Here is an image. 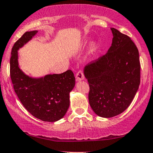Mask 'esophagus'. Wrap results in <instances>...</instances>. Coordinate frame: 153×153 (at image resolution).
Returning <instances> with one entry per match:
<instances>
[{
  "label": "esophagus",
  "instance_id": "obj_1",
  "mask_svg": "<svg viewBox=\"0 0 153 153\" xmlns=\"http://www.w3.org/2000/svg\"><path fill=\"white\" fill-rule=\"evenodd\" d=\"M76 79L77 81H80V80H83L84 79V72L82 70H79L78 72L76 73Z\"/></svg>",
  "mask_w": 153,
  "mask_h": 153
}]
</instances>
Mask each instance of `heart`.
I'll use <instances>...</instances> for the list:
<instances>
[{
  "label": "heart",
  "instance_id": "1",
  "mask_svg": "<svg viewBox=\"0 0 153 153\" xmlns=\"http://www.w3.org/2000/svg\"><path fill=\"white\" fill-rule=\"evenodd\" d=\"M97 48V44H95L94 42H92L90 45V46H89V53H92L93 52H94L95 50H96Z\"/></svg>",
  "mask_w": 153,
  "mask_h": 153
}]
</instances>
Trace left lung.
Wrapping results in <instances>:
<instances>
[{"label":"left lung","mask_w":153,"mask_h":153,"mask_svg":"<svg viewBox=\"0 0 153 153\" xmlns=\"http://www.w3.org/2000/svg\"><path fill=\"white\" fill-rule=\"evenodd\" d=\"M112 46L107 53L84 68L89 85L91 109L102 117H112L126 109L140 83L137 46L128 36L112 28Z\"/></svg>","instance_id":"obj_1"}]
</instances>
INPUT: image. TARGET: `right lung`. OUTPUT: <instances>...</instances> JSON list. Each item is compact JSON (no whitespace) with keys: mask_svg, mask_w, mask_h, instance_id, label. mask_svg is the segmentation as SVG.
Instances as JSON below:
<instances>
[{"mask_svg":"<svg viewBox=\"0 0 153 153\" xmlns=\"http://www.w3.org/2000/svg\"><path fill=\"white\" fill-rule=\"evenodd\" d=\"M37 32H26L14 44L10 59V75L14 91L26 110L38 119L52 123L62 119L67 112L69 92L75 85V77L70 69L39 79L29 77L21 71L18 50Z\"/></svg>","mask_w":153,"mask_h":153,"instance_id":"1","label":"right lung"}]
</instances>
